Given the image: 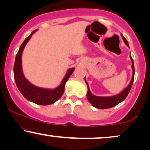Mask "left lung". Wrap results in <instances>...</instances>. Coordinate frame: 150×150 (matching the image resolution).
Returning a JSON list of instances; mask_svg holds the SVG:
<instances>
[{
	"instance_id": "obj_1",
	"label": "left lung",
	"mask_w": 150,
	"mask_h": 150,
	"mask_svg": "<svg viewBox=\"0 0 150 150\" xmlns=\"http://www.w3.org/2000/svg\"><path fill=\"white\" fill-rule=\"evenodd\" d=\"M121 37L124 41V42L127 47H129L128 42L127 41V40L123 37V35L121 34ZM131 60H132V77L130 83H129V85L127 86V88L123 90L121 93H119V95H117L115 96H112V97H97L93 95L91 93V91H90L89 87H88V83L86 80V77L84 78L85 82L87 84L88 86V93H87V99L90 103H91L93 106L99 109H106L110 108H112L117 104H119V103H121V101H123L124 99L126 98V97L128 95V93L130 91L131 88L132 86L134 78V62L133 59L132 58L131 55H129Z\"/></svg>"
}]
</instances>
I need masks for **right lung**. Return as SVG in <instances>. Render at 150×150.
<instances>
[{"label":"right lung","mask_w":150,"mask_h":150,"mask_svg":"<svg viewBox=\"0 0 150 150\" xmlns=\"http://www.w3.org/2000/svg\"><path fill=\"white\" fill-rule=\"evenodd\" d=\"M36 31L37 29L32 31L29 36L25 40L20 47L16 56L14 67H13V74H14V79L18 88L27 100L39 105H47L55 103L62 97L64 91L65 83L73 73L75 68L69 69L60 85L55 89L42 88L35 86L31 84L27 79H26L22 70V54L25 45L29 42L32 35Z\"/></svg>","instance_id":"add662e5"}]
</instances>
